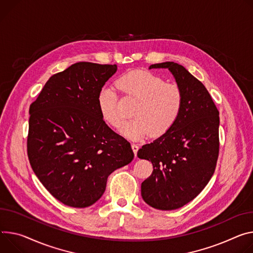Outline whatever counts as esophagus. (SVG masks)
<instances>
[{"label": "esophagus", "instance_id": "1", "mask_svg": "<svg viewBox=\"0 0 253 253\" xmlns=\"http://www.w3.org/2000/svg\"><path fill=\"white\" fill-rule=\"evenodd\" d=\"M131 147H132V149H133V152H134V154H135V157H137V151H138L139 146L137 145V144H135V143H132V144H131Z\"/></svg>", "mask_w": 253, "mask_h": 253}]
</instances>
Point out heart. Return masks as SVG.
I'll return each mask as SVG.
<instances>
[{
	"label": "heart",
	"mask_w": 253,
	"mask_h": 253,
	"mask_svg": "<svg viewBox=\"0 0 253 253\" xmlns=\"http://www.w3.org/2000/svg\"><path fill=\"white\" fill-rule=\"evenodd\" d=\"M123 93L137 101L132 116L120 133L131 140H140L149 134L159 137L169 132L178 120L183 107L182 89L176 84L165 81L151 73L131 72L117 82ZM98 107L103 119L113 127L123 121L117 95L111 87H103L98 94Z\"/></svg>",
	"instance_id": "1"
}]
</instances>
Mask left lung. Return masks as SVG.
<instances>
[{"label": "left lung", "mask_w": 253, "mask_h": 253, "mask_svg": "<svg viewBox=\"0 0 253 253\" xmlns=\"http://www.w3.org/2000/svg\"><path fill=\"white\" fill-rule=\"evenodd\" d=\"M151 68H168L183 93V107L174 126L137 155L153 171L141 183V196L154 209L170 211L194 200L211 179L219 155V111L205 85L182 65L167 61Z\"/></svg>", "instance_id": "8db88e82"}]
</instances>
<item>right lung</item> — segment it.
Returning <instances> with one entry per match:
<instances>
[{
	"mask_svg": "<svg viewBox=\"0 0 253 253\" xmlns=\"http://www.w3.org/2000/svg\"><path fill=\"white\" fill-rule=\"evenodd\" d=\"M116 64L77 62L53 75L29 109L31 168L55 199L74 208L95 204L108 176L132 162L130 143L104 121L98 94Z\"/></svg>",
	"mask_w": 253,
	"mask_h": 253,
	"instance_id": "right-lung-1",
	"label": "right lung"
}]
</instances>
